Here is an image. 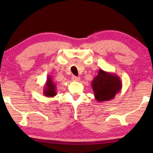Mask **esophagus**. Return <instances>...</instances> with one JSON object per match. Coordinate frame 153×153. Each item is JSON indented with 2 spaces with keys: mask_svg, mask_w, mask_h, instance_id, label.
Returning a JSON list of instances; mask_svg holds the SVG:
<instances>
[{
  "mask_svg": "<svg viewBox=\"0 0 153 153\" xmlns=\"http://www.w3.org/2000/svg\"><path fill=\"white\" fill-rule=\"evenodd\" d=\"M71 79L73 80V81H75V82H79L80 80V77L74 76L71 77Z\"/></svg>",
  "mask_w": 153,
  "mask_h": 153,
  "instance_id": "obj_1",
  "label": "esophagus"
}]
</instances>
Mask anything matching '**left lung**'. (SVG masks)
Returning a JSON list of instances; mask_svg holds the SVG:
<instances>
[{
  "mask_svg": "<svg viewBox=\"0 0 153 153\" xmlns=\"http://www.w3.org/2000/svg\"><path fill=\"white\" fill-rule=\"evenodd\" d=\"M94 97L98 102L109 101L120 92L122 82L115 74L99 69L91 82Z\"/></svg>",
  "mask_w": 153,
  "mask_h": 153,
  "instance_id": "8db88e82",
  "label": "left lung"
}]
</instances>
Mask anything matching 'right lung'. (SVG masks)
Instances as JSON below:
<instances>
[{
	"instance_id": "right-lung-1",
	"label": "right lung",
	"mask_w": 153,
	"mask_h": 153,
	"mask_svg": "<svg viewBox=\"0 0 153 153\" xmlns=\"http://www.w3.org/2000/svg\"><path fill=\"white\" fill-rule=\"evenodd\" d=\"M56 84L53 81L51 76H48L46 79V84L44 87L43 94L46 97H54L56 95Z\"/></svg>"
}]
</instances>
